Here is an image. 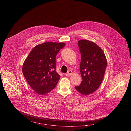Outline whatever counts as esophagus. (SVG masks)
I'll return each mask as SVG.
<instances>
[{"mask_svg": "<svg viewBox=\"0 0 131 131\" xmlns=\"http://www.w3.org/2000/svg\"><path fill=\"white\" fill-rule=\"evenodd\" d=\"M72 73V71H71V70H69L67 72V73L66 74V76H69L71 75Z\"/></svg>", "mask_w": 131, "mask_h": 131, "instance_id": "1", "label": "esophagus"}]
</instances>
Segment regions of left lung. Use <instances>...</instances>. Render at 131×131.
<instances>
[{
    "mask_svg": "<svg viewBox=\"0 0 131 131\" xmlns=\"http://www.w3.org/2000/svg\"><path fill=\"white\" fill-rule=\"evenodd\" d=\"M78 46L81 54L80 71L83 81L75 88L82 95H89L102 83L107 61L102 49L95 43L88 40H80Z\"/></svg>",
    "mask_w": 131,
    "mask_h": 131,
    "instance_id": "1",
    "label": "left lung"
}]
</instances>
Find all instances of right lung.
Returning a JSON list of instances; mask_svg holds the SVG:
<instances>
[{
    "mask_svg": "<svg viewBox=\"0 0 131 131\" xmlns=\"http://www.w3.org/2000/svg\"><path fill=\"white\" fill-rule=\"evenodd\" d=\"M64 43L45 42L33 48L24 61L23 73L29 85L39 95H45L56 86L60 79L56 72V57Z\"/></svg>",
    "mask_w": 131,
    "mask_h": 131,
    "instance_id": "right-lung-1",
    "label": "right lung"
}]
</instances>
